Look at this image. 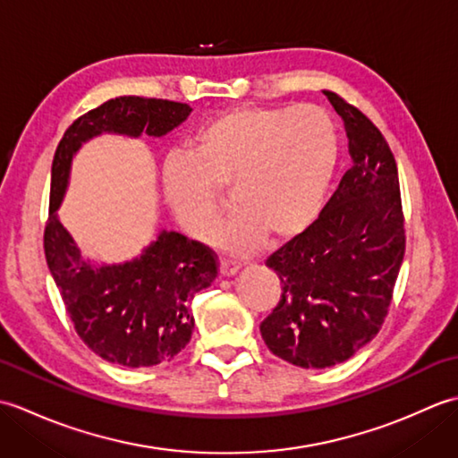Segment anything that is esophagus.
Returning a JSON list of instances; mask_svg holds the SVG:
<instances>
[{
    "label": "esophagus",
    "mask_w": 458,
    "mask_h": 458,
    "mask_svg": "<svg viewBox=\"0 0 458 458\" xmlns=\"http://www.w3.org/2000/svg\"><path fill=\"white\" fill-rule=\"evenodd\" d=\"M238 269H240V266L230 264V261H222V264H220V277H232V276H236Z\"/></svg>",
    "instance_id": "34e87169"
}]
</instances>
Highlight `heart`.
I'll use <instances>...</instances> for the list:
<instances>
[{
  "label": "heart",
  "mask_w": 458,
  "mask_h": 458,
  "mask_svg": "<svg viewBox=\"0 0 458 458\" xmlns=\"http://www.w3.org/2000/svg\"><path fill=\"white\" fill-rule=\"evenodd\" d=\"M187 153L161 167L173 218L194 240H212L220 218L214 189H230L238 214L218 244L248 258L266 238L284 244L313 224L336 169L338 131L320 106H240L204 123Z\"/></svg>",
  "instance_id": "obj_1"
}]
</instances>
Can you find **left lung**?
Segmentation results:
<instances>
[{
	"instance_id": "1",
	"label": "left lung",
	"mask_w": 458,
	"mask_h": 458,
	"mask_svg": "<svg viewBox=\"0 0 458 458\" xmlns=\"http://www.w3.org/2000/svg\"><path fill=\"white\" fill-rule=\"evenodd\" d=\"M350 167L310 226L266 261L281 299L259 325L267 348L301 368L344 362L382 328L405 254L400 179L382 131L338 94Z\"/></svg>"
}]
</instances>
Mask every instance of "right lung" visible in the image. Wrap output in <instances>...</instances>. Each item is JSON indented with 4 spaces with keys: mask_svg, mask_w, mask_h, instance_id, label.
Listing matches in <instances>:
<instances>
[{
    "mask_svg": "<svg viewBox=\"0 0 458 458\" xmlns=\"http://www.w3.org/2000/svg\"><path fill=\"white\" fill-rule=\"evenodd\" d=\"M189 104L120 96L81 115L63 135L51 169L45 258L76 333L106 362L145 368L171 362L189 344L191 301L218 276L216 254L179 232L161 230L140 258L98 266L82 258L58 220L72 157L102 133L163 138L189 118Z\"/></svg>",
    "mask_w": 458,
    "mask_h": 458,
    "instance_id": "add662e5",
    "label": "right lung"
}]
</instances>
